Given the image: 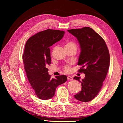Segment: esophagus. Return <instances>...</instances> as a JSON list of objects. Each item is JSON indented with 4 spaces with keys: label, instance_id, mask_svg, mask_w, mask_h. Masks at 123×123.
Instances as JSON below:
<instances>
[{
    "label": "esophagus",
    "instance_id": "1",
    "mask_svg": "<svg viewBox=\"0 0 123 123\" xmlns=\"http://www.w3.org/2000/svg\"><path fill=\"white\" fill-rule=\"evenodd\" d=\"M67 79L68 80H73V77L71 76H67Z\"/></svg>",
    "mask_w": 123,
    "mask_h": 123
}]
</instances>
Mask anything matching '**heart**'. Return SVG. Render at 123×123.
Wrapping results in <instances>:
<instances>
[{
  "label": "heart",
  "instance_id": "heart-1",
  "mask_svg": "<svg viewBox=\"0 0 123 123\" xmlns=\"http://www.w3.org/2000/svg\"><path fill=\"white\" fill-rule=\"evenodd\" d=\"M76 48V43L72 42V41H68L65 44V48ZM64 70L66 72H69L71 71V66L70 65H66L64 67Z\"/></svg>",
  "mask_w": 123,
  "mask_h": 123
}]
</instances>
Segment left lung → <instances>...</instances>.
Listing matches in <instances>:
<instances>
[{"mask_svg":"<svg viewBox=\"0 0 123 123\" xmlns=\"http://www.w3.org/2000/svg\"><path fill=\"white\" fill-rule=\"evenodd\" d=\"M77 38L80 48L78 65L82 66L80 72L85 74L84 79L74 77L81 84V90L74 95L79 101H91L103 86L110 65V55L105 40L89 27L68 30Z\"/></svg>","mask_w":123,"mask_h":123,"instance_id":"8db88e82","label":"left lung"}]
</instances>
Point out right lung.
<instances>
[{"label":"right lung","mask_w":123,"mask_h":123,"mask_svg":"<svg viewBox=\"0 0 123 123\" xmlns=\"http://www.w3.org/2000/svg\"><path fill=\"white\" fill-rule=\"evenodd\" d=\"M64 34V31L48 29L26 42L23 56L25 69L35 94L41 99L52 98L58 86L67 80L64 75L51 79L47 68L51 64L50 47L62 39Z\"/></svg>","instance_id":"right-lung-1"}]
</instances>
